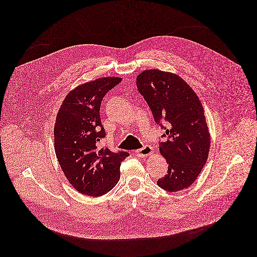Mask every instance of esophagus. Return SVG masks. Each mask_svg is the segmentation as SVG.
Here are the masks:
<instances>
[{
	"mask_svg": "<svg viewBox=\"0 0 257 257\" xmlns=\"http://www.w3.org/2000/svg\"><path fill=\"white\" fill-rule=\"evenodd\" d=\"M152 153H153V148L150 146H145V147L137 150V154L140 157H147V156L151 155Z\"/></svg>",
	"mask_w": 257,
	"mask_h": 257,
	"instance_id": "esophagus-1",
	"label": "esophagus"
}]
</instances>
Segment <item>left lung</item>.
Masks as SVG:
<instances>
[{"instance_id":"obj_1","label":"left lung","mask_w":257,"mask_h":257,"mask_svg":"<svg viewBox=\"0 0 257 257\" xmlns=\"http://www.w3.org/2000/svg\"><path fill=\"white\" fill-rule=\"evenodd\" d=\"M137 87L154 120L165 130L162 138L166 137V141L159 144V151L168 163V170L157 185L168 192L190 187L207 162L211 146L201 101L181 77L158 69L139 74Z\"/></svg>"}]
</instances>
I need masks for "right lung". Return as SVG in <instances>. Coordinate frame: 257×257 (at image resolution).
<instances>
[{
    "mask_svg": "<svg viewBox=\"0 0 257 257\" xmlns=\"http://www.w3.org/2000/svg\"><path fill=\"white\" fill-rule=\"evenodd\" d=\"M121 81L103 77L79 85L65 97L54 125V149L69 183L81 194L100 197L118 182L120 162L130 154L100 148L106 137L100 118L105 95Z\"/></svg>",
    "mask_w": 257,
    "mask_h": 257,
    "instance_id": "add662e5",
    "label": "right lung"
}]
</instances>
